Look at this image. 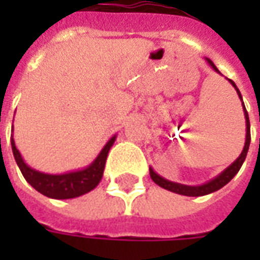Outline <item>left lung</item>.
Returning a JSON list of instances; mask_svg holds the SVG:
<instances>
[{
  "label": "left lung",
  "mask_w": 260,
  "mask_h": 260,
  "mask_svg": "<svg viewBox=\"0 0 260 260\" xmlns=\"http://www.w3.org/2000/svg\"><path fill=\"white\" fill-rule=\"evenodd\" d=\"M206 61L209 62V65L212 67L217 74H220V71L216 68V65L213 64L212 61L209 58H206ZM230 80V83L234 86V89L238 93V97L241 99V102H242V96H241L240 90H238V87L235 85L234 82L231 79ZM242 106H244V102H242ZM244 115H245V121H246V138H245V146H244V150L241 152L240 157L235 160L234 163L229 166L227 169L224 170L223 173H220L217 177H214L213 180H210L206 184H202V185L198 186H191V185H184V184H178V182H173V181H169L163 178V177H160L157 173H154V170L150 169V177H152V180L157 184L158 186H161L164 189H167V191L175 192V193H180V195H185V196H203V195H209V193H212V192L218 191L220 188H223L225 184H229L230 181L234 178V175L240 171L241 166L242 163L245 161L246 157V153H248V149H249V143H251V124H249V117H248V111H246L245 106H244Z\"/></svg>",
  "instance_id": "left-lung-1"
}]
</instances>
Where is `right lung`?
<instances>
[{"mask_svg":"<svg viewBox=\"0 0 260 260\" xmlns=\"http://www.w3.org/2000/svg\"><path fill=\"white\" fill-rule=\"evenodd\" d=\"M115 138L117 136L114 135L106 143V146L103 147L102 152L99 153V156L94 158V161L90 166H87L83 170L71 171V173H65V174H46L42 171L33 170L23 161L19 150L15 146V141L12 136H11V145H12L15 161L18 164L20 173L36 191L47 198H53V199H71V198L85 195L99 185V182L102 181L108 150L114 145Z\"/></svg>","mask_w":260,"mask_h":260,"instance_id":"obj_1","label":"right lung"}]
</instances>
